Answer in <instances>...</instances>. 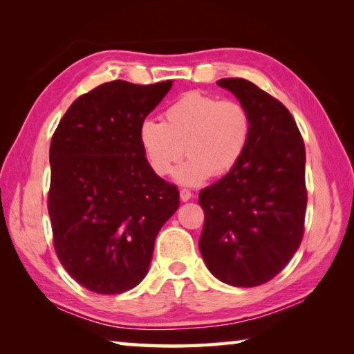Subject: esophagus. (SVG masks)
<instances>
[{
	"mask_svg": "<svg viewBox=\"0 0 354 354\" xmlns=\"http://www.w3.org/2000/svg\"><path fill=\"white\" fill-rule=\"evenodd\" d=\"M179 196H181V200H183V201H189L194 195H192V192H190V190H187V189H181V190H179Z\"/></svg>",
	"mask_w": 354,
	"mask_h": 354,
	"instance_id": "esophagus-1",
	"label": "esophagus"
}]
</instances>
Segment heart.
Returning a JSON list of instances; mask_svg holds the SVG:
<instances>
[{
  "label": "heart",
  "mask_w": 354,
  "mask_h": 354,
  "mask_svg": "<svg viewBox=\"0 0 354 354\" xmlns=\"http://www.w3.org/2000/svg\"><path fill=\"white\" fill-rule=\"evenodd\" d=\"M251 117L236 100H218L203 92H187L162 112V122L145 120L139 143L156 175L167 176L185 154L176 178L198 184L209 176L230 173L241 162L251 139Z\"/></svg>",
  "instance_id": "obj_1"
}]
</instances>
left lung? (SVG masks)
I'll return each instance as SVG.
<instances>
[{"mask_svg": "<svg viewBox=\"0 0 354 354\" xmlns=\"http://www.w3.org/2000/svg\"><path fill=\"white\" fill-rule=\"evenodd\" d=\"M247 107L251 139L227 175L200 192V251L215 278L261 286L283 270L304 232L306 151L289 109L242 77L217 81Z\"/></svg>", "mask_w": 354, "mask_h": 354, "instance_id": "8db88e82", "label": "left lung"}]
</instances>
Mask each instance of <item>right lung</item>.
Returning a JSON list of instances; mask_svg holds the SVG:
<instances>
[{
  "label": "right lung",
  "instance_id": "right-lung-1",
  "mask_svg": "<svg viewBox=\"0 0 354 354\" xmlns=\"http://www.w3.org/2000/svg\"><path fill=\"white\" fill-rule=\"evenodd\" d=\"M171 81L117 80L81 95L50 145L48 214L62 267L95 293L133 289L148 273L154 241L179 192L149 169L139 128Z\"/></svg>",
  "mask_w": 354,
  "mask_h": 354
}]
</instances>
